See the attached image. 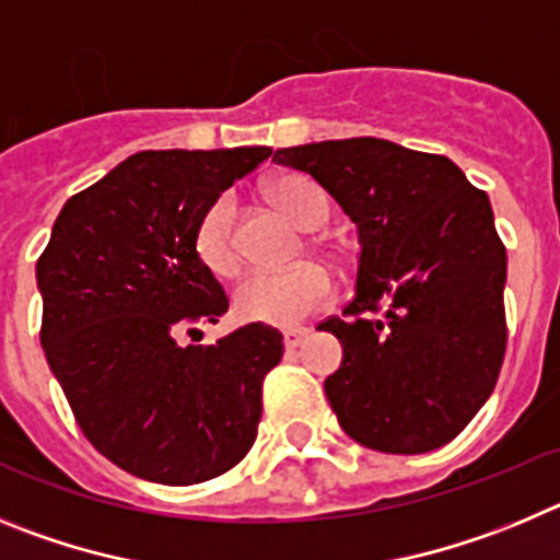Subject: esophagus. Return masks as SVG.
I'll list each match as a JSON object with an SVG mask.
<instances>
[{"instance_id":"1","label":"esophagus","mask_w":560,"mask_h":560,"mask_svg":"<svg viewBox=\"0 0 560 560\" xmlns=\"http://www.w3.org/2000/svg\"><path fill=\"white\" fill-rule=\"evenodd\" d=\"M306 335H310V329H284V346L287 349H299Z\"/></svg>"}]
</instances>
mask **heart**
Returning <instances> with one entry per match:
<instances>
[{
    "label": "heart",
    "instance_id": "b5f03b06",
    "mask_svg": "<svg viewBox=\"0 0 560 560\" xmlns=\"http://www.w3.org/2000/svg\"><path fill=\"white\" fill-rule=\"evenodd\" d=\"M270 203L299 229L312 231L329 220V200L312 180L281 175L265 189ZM198 254L218 276H234L243 265L234 240V206L218 198L198 225ZM335 299V281L320 265H299L284 273H256L236 287L234 312L245 324L295 326Z\"/></svg>",
    "mask_w": 560,
    "mask_h": 560
}]
</instances>
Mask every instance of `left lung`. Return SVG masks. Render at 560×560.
I'll return each instance as SVG.
<instances>
[{
    "mask_svg": "<svg viewBox=\"0 0 560 560\" xmlns=\"http://www.w3.org/2000/svg\"><path fill=\"white\" fill-rule=\"evenodd\" d=\"M357 225L354 299L317 326L342 346L324 390L346 435L387 455L450 443L505 354L508 256L491 200L446 155L357 136L281 148Z\"/></svg>",
    "mask_w": 560,
    "mask_h": 560,
    "instance_id": "1",
    "label": "left lung"
}]
</instances>
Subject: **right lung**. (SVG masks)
Segmentation results:
<instances>
[{"mask_svg":"<svg viewBox=\"0 0 560 560\" xmlns=\"http://www.w3.org/2000/svg\"><path fill=\"white\" fill-rule=\"evenodd\" d=\"M270 148L142 150L60 209L35 265L42 346L80 430L130 475L192 486L243 460L279 329L248 324L211 346L229 310L198 254L209 206Z\"/></svg>","mask_w":560,"mask_h":560,"instance_id":"add662e5","label":"right lung"}]
</instances>
